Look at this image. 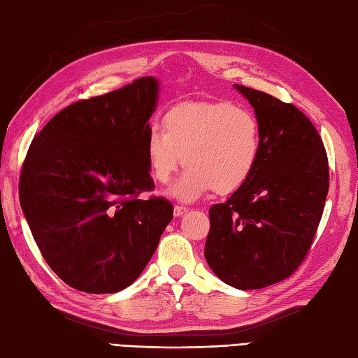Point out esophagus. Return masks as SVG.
Returning a JSON list of instances; mask_svg holds the SVG:
<instances>
[{
  "mask_svg": "<svg viewBox=\"0 0 358 358\" xmlns=\"http://www.w3.org/2000/svg\"><path fill=\"white\" fill-rule=\"evenodd\" d=\"M185 212H187V208H185V206H178V204H177V206L173 208V215L175 217H181L185 214Z\"/></svg>",
  "mask_w": 358,
  "mask_h": 358,
  "instance_id": "esophagus-1",
  "label": "esophagus"
}]
</instances>
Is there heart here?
<instances>
[{"label": "heart", "mask_w": 358, "mask_h": 358, "mask_svg": "<svg viewBox=\"0 0 358 358\" xmlns=\"http://www.w3.org/2000/svg\"><path fill=\"white\" fill-rule=\"evenodd\" d=\"M163 129L150 126L148 131L144 150L149 171L164 185L181 162L187 164L171 189L185 201L196 200L210 189L218 194L237 191L254 173L262 155L258 120L231 103L175 106L163 117Z\"/></svg>", "instance_id": "obj_1"}]
</instances>
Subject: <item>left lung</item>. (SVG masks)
<instances>
[{
	"label": "left lung",
	"mask_w": 358,
	"mask_h": 358,
	"mask_svg": "<svg viewBox=\"0 0 358 358\" xmlns=\"http://www.w3.org/2000/svg\"><path fill=\"white\" fill-rule=\"evenodd\" d=\"M252 104L262 155L250 178L209 209L204 257L224 283L262 289L286 280L313 246L329 191L322 136L300 109L235 85Z\"/></svg>",
	"instance_id": "8db88e82"
}]
</instances>
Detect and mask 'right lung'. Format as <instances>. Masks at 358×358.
<instances>
[{
  "label": "right lung",
  "instance_id": "1",
  "mask_svg": "<svg viewBox=\"0 0 358 358\" xmlns=\"http://www.w3.org/2000/svg\"><path fill=\"white\" fill-rule=\"evenodd\" d=\"M158 83L136 78L59 110L30 143L20 203L36 246L66 285L112 294L154 255L173 206L154 191L144 141Z\"/></svg>",
  "mask_w": 358,
  "mask_h": 358
}]
</instances>
